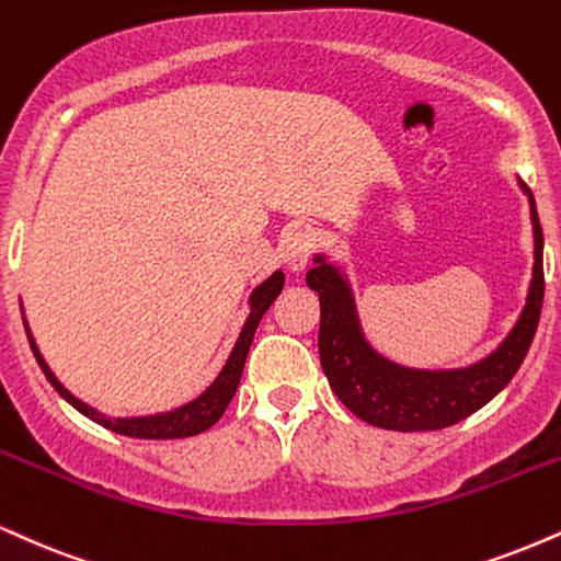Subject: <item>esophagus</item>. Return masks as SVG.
<instances>
[{
	"mask_svg": "<svg viewBox=\"0 0 561 561\" xmlns=\"http://www.w3.org/2000/svg\"><path fill=\"white\" fill-rule=\"evenodd\" d=\"M313 248V232H308V229H295V232H289L287 240L282 242V259H285V263L293 272H302V268L308 266Z\"/></svg>",
	"mask_w": 561,
	"mask_h": 561,
	"instance_id": "obj_1",
	"label": "esophagus"
}]
</instances>
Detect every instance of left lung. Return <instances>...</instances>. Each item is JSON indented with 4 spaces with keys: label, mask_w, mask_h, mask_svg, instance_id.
Masks as SVG:
<instances>
[{
    "label": "left lung",
    "mask_w": 561,
    "mask_h": 561,
    "mask_svg": "<svg viewBox=\"0 0 561 561\" xmlns=\"http://www.w3.org/2000/svg\"><path fill=\"white\" fill-rule=\"evenodd\" d=\"M533 221V279L523 313L494 353L468 368L423 370L389 360L370 347L355 308V295L340 266L316 255L306 274L319 293V355L329 387L347 410L376 428L436 431L455 426L481 410L512 381L528 355L543 306V232L536 201L523 180Z\"/></svg>",
    "instance_id": "obj_1"
}]
</instances>
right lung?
Wrapping results in <instances>:
<instances>
[{"instance_id": "right-lung-1", "label": "right lung", "mask_w": 561, "mask_h": 561, "mask_svg": "<svg viewBox=\"0 0 561 561\" xmlns=\"http://www.w3.org/2000/svg\"><path fill=\"white\" fill-rule=\"evenodd\" d=\"M282 287H285V274L282 272H274L268 279H263L259 287L251 293V313H248L245 323H242V332L238 336V342H234L232 353H229L225 368L219 370V376H216L211 387H208L204 394L195 397L193 402L182 404V408H174L170 413H157V415H138V417H110L106 413H99L96 408H91V404H85L83 400H78L72 391H67L62 387V381L57 379V376L51 374V368L46 366L42 350H38L36 340H33L31 329H28V321L23 319L25 323V334H28V342H31V350L33 355H36L38 366H42L44 376L51 381V387L59 391V397L67 400L72 404V408L78 410V413H83L85 417H91L93 423H99V426L114 431V434H123V436H133V438H185V436H195L201 434V431L211 428L216 421H219L221 415H225L229 400L234 397V391H238V383H240V376H242V368H245V357H248V350H251V342H253V334L255 329H259V321L263 319V313H266L268 306L276 300V295L282 293Z\"/></svg>"}]
</instances>
